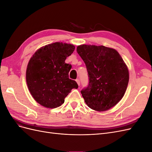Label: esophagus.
<instances>
[{"label": "esophagus", "instance_id": "esophagus-1", "mask_svg": "<svg viewBox=\"0 0 152 152\" xmlns=\"http://www.w3.org/2000/svg\"><path fill=\"white\" fill-rule=\"evenodd\" d=\"M76 82H77V84L79 85V86H80V80H79V79H76Z\"/></svg>", "mask_w": 152, "mask_h": 152}]
</instances>
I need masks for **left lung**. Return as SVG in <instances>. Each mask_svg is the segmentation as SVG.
Here are the masks:
<instances>
[{"instance_id": "8db88e82", "label": "left lung", "mask_w": 152, "mask_h": 152, "mask_svg": "<svg viewBox=\"0 0 152 152\" xmlns=\"http://www.w3.org/2000/svg\"><path fill=\"white\" fill-rule=\"evenodd\" d=\"M77 51L88 72V86L81 91L85 103L96 111H107L126 93L129 79L126 63L115 49L103 45L83 44Z\"/></svg>"}]
</instances>
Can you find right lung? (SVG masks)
<instances>
[{"instance_id": "obj_1", "label": "right lung", "mask_w": 152, "mask_h": 152, "mask_svg": "<svg viewBox=\"0 0 152 152\" xmlns=\"http://www.w3.org/2000/svg\"><path fill=\"white\" fill-rule=\"evenodd\" d=\"M75 50L72 44L55 42L38 49L27 66L26 80L32 97L44 107L55 108L65 98L77 82L69 79L71 65L65 62Z\"/></svg>"}]
</instances>
